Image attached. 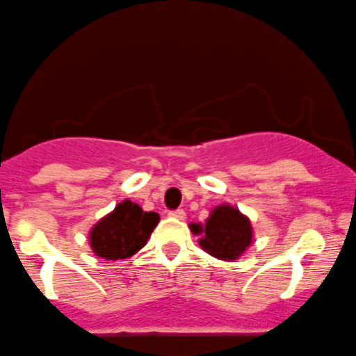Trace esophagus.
<instances>
[{
	"mask_svg": "<svg viewBox=\"0 0 356 356\" xmlns=\"http://www.w3.org/2000/svg\"><path fill=\"white\" fill-rule=\"evenodd\" d=\"M169 216H172V218H177V220H184V218H186V211H184V209H175V211H170Z\"/></svg>",
	"mask_w": 356,
	"mask_h": 356,
	"instance_id": "34e87169",
	"label": "esophagus"
}]
</instances>
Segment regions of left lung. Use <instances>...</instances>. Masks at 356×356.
Segmentation results:
<instances>
[{"label": "left lung", "instance_id": "left-lung-1", "mask_svg": "<svg viewBox=\"0 0 356 356\" xmlns=\"http://www.w3.org/2000/svg\"><path fill=\"white\" fill-rule=\"evenodd\" d=\"M191 232L201 235L199 245L204 252L225 261L240 259L253 238L252 222L229 204H221L211 211L204 225L191 222Z\"/></svg>", "mask_w": 356, "mask_h": 356}]
</instances>
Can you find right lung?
Instances as JSON below:
<instances>
[{
	"label": "right lung",
	"mask_w": 356,
	"mask_h": 356,
	"mask_svg": "<svg viewBox=\"0 0 356 356\" xmlns=\"http://www.w3.org/2000/svg\"><path fill=\"white\" fill-rule=\"evenodd\" d=\"M159 220L157 213H147L136 202L124 199L92 226L89 243L96 257L104 260L128 259L145 247Z\"/></svg>",
	"instance_id": "1"
}]
</instances>
